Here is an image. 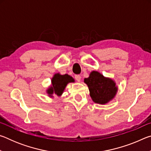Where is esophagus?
<instances>
[{
	"label": "esophagus",
	"instance_id": "obj_1",
	"mask_svg": "<svg viewBox=\"0 0 151 151\" xmlns=\"http://www.w3.org/2000/svg\"><path fill=\"white\" fill-rule=\"evenodd\" d=\"M75 78L76 81H77L78 82H80L81 81V77L80 75H75Z\"/></svg>",
	"mask_w": 151,
	"mask_h": 151
}]
</instances>
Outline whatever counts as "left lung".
<instances>
[{
    "label": "left lung",
    "mask_w": 151,
    "mask_h": 151,
    "mask_svg": "<svg viewBox=\"0 0 151 151\" xmlns=\"http://www.w3.org/2000/svg\"><path fill=\"white\" fill-rule=\"evenodd\" d=\"M84 82L88 86L92 100L99 104H105L112 101L118 91L115 82L98 71H92Z\"/></svg>",
    "instance_id": "obj_1"
}]
</instances>
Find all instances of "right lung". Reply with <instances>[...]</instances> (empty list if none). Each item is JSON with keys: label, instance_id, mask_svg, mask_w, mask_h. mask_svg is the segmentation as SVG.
<instances>
[{"label": "right lung", "instance_id": "1", "mask_svg": "<svg viewBox=\"0 0 151 151\" xmlns=\"http://www.w3.org/2000/svg\"><path fill=\"white\" fill-rule=\"evenodd\" d=\"M75 79L72 76L65 74L60 75V73H56L51 79V85L47 88V93L48 96L53 97V94H57L60 96L63 93L66 85L69 83H74Z\"/></svg>", "mask_w": 151, "mask_h": 151}]
</instances>
